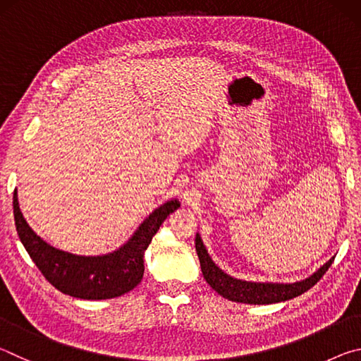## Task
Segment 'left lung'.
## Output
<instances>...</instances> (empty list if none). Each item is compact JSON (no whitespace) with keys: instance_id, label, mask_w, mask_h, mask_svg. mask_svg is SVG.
<instances>
[{"instance_id":"1","label":"left lung","mask_w":361,"mask_h":361,"mask_svg":"<svg viewBox=\"0 0 361 361\" xmlns=\"http://www.w3.org/2000/svg\"><path fill=\"white\" fill-rule=\"evenodd\" d=\"M195 252H197L200 269H202L204 279L213 290L223 298L234 302L243 304H274L288 301V299L302 295L319 282L325 276L328 267L333 264L334 258L323 264L319 271L312 274L309 279L295 283H259V282H245L224 274L207 253L204 242L200 235H195Z\"/></svg>"}]
</instances>
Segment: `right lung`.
<instances>
[{
    "label": "right lung",
    "mask_w": 361,
    "mask_h": 361,
    "mask_svg": "<svg viewBox=\"0 0 361 361\" xmlns=\"http://www.w3.org/2000/svg\"><path fill=\"white\" fill-rule=\"evenodd\" d=\"M12 205L19 239L47 282L65 295L97 301L118 298L142 282L145 250L166 218L178 209L180 202L173 199L159 207L140 224L126 245L102 256H78L51 247L25 221L17 191H14Z\"/></svg>",
    "instance_id": "obj_1"
}]
</instances>
